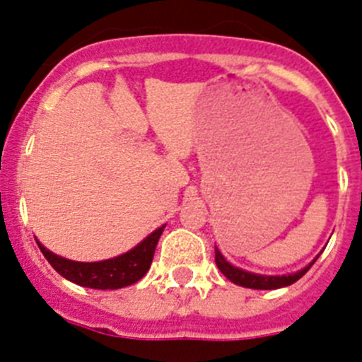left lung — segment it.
<instances>
[{
  "instance_id": "8db88e82",
  "label": "left lung",
  "mask_w": 362,
  "mask_h": 362,
  "mask_svg": "<svg viewBox=\"0 0 362 362\" xmlns=\"http://www.w3.org/2000/svg\"><path fill=\"white\" fill-rule=\"evenodd\" d=\"M315 259H313V261H315ZM313 261L308 267L303 268V270L296 272V274H288V276H259V274H252V272L241 270V268L230 264L228 261L223 257V254L216 248V264L221 270V274H223L226 279L232 281L233 284H239V286L254 290H276L283 288V286H290V284H293L296 281H299L300 277L305 276L306 272L310 270V267L313 264Z\"/></svg>"
}]
</instances>
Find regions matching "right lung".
<instances>
[{"label": "right lung", "mask_w": 362, "mask_h": 362, "mask_svg": "<svg viewBox=\"0 0 362 362\" xmlns=\"http://www.w3.org/2000/svg\"><path fill=\"white\" fill-rule=\"evenodd\" d=\"M163 228L165 226L153 230L148 238L143 239L136 248L129 250L127 254H121L114 259H107V261H98V263L70 261V259H65L62 255H56L47 250L40 241H37V246H40L45 259L52 264L54 270L57 274H62L65 279L72 281L79 286H86V288L117 290L137 283L148 272Z\"/></svg>", "instance_id": "1"}]
</instances>
